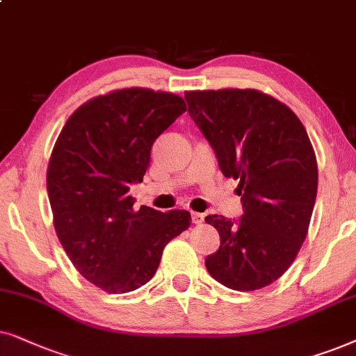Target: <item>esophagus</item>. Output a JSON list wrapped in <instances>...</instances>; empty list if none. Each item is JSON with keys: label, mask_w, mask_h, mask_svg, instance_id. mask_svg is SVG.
Listing matches in <instances>:
<instances>
[{"label": "esophagus", "mask_w": 356, "mask_h": 356, "mask_svg": "<svg viewBox=\"0 0 356 356\" xmlns=\"http://www.w3.org/2000/svg\"><path fill=\"white\" fill-rule=\"evenodd\" d=\"M192 221H193V225H202V222L205 221V215H203V213L192 211Z\"/></svg>", "instance_id": "obj_1"}]
</instances>
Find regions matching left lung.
Here are the masks:
<instances>
[{
	"label": "left lung",
	"instance_id": "obj_1",
	"mask_svg": "<svg viewBox=\"0 0 356 356\" xmlns=\"http://www.w3.org/2000/svg\"><path fill=\"white\" fill-rule=\"evenodd\" d=\"M188 113L215 149L225 177L239 181V221L210 215L220 249L207 270L231 290L272 285L296 259L317 193L309 136L290 107L257 89L186 91Z\"/></svg>",
	"mask_w": 356,
	"mask_h": 356
}]
</instances>
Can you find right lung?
Returning <instances> with one entry per match:
<instances>
[{"mask_svg":"<svg viewBox=\"0 0 356 356\" xmlns=\"http://www.w3.org/2000/svg\"><path fill=\"white\" fill-rule=\"evenodd\" d=\"M187 111L181 96L125 88L71 113L47 168L54 226L79 273L118 295L148 283L165 244L191 226V213L135 210L130 186L143 181L156 138Z\"/></svg>","mask_w":356,"mask_h":356,"instance_id":"obj_1","label":"right lung"}]
</instances>
